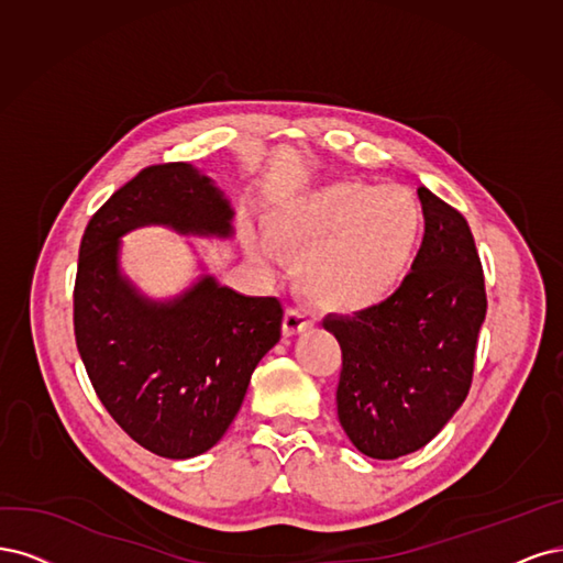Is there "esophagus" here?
Returning a JSON list of instances; mask_svg holds the SVG:
<instances>
[{"label": "esophagus", "mask_w": 563, "mask_h": 563, "mask_svg": "<svg viewBox=\"0 0 563 563\" xmlns=\"http://www.w3.org/2000/svg\"><path fill=\"white\" fill-rule=\"evenodd\" d=\"M308 324H311V318H308L299 308H287L285 318H283V334L285 336H295L299 332H303Z\"/></svg>", "instance_id": "1"}]
</instances>
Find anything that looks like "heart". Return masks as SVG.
I'll list each match as a JSON object with an SVG mask.
<instances>
[{"label":"heart","instance_id":"b5f03b06","mask_svg":"<svg viewBox=\"0 0 563 563\" xmlns=\"http://www.w3.org/2000/svg\"><path fill=\"white\" fill-rule=\"evenodd\" d=\"M268 241L295 262L299 292L324 311L365 313L405 283L423 235V208L405 187L355 179L297 194L268 217ZM252 257L274 264L266 243Z\"/></svg>","mask_w":563,"mask_h":563}]
</instances>
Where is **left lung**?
I'll use <instances>...</instances> for the list:
<instances>
[{
    "label": "left lung",
    "mask_w": 563,
    "mask_h": 563,
    "mask_svg": "<svg viewBox=\"0 0 563 563\" xmlns=\"http://www.w3.org/2000/svg\"><path fill=\"white\" fill-rule=\"evenodd\" d=\"M426 235L411 274L380 306L328 316L341 346L336 413L353 446L393 461L426 446L465 402L486 292L465 217L421 187Z\"/></svg>",
    "instance_id": "obj_1"
}]
</instances>
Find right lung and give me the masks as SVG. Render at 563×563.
Masks as SVG:
<instances>
[{"label":"right lung","instance_id":"1","mask_svg":"<svg viewBox=\"0 0 563 563\" xmlns=\"http://www.w3.org/2000/svg\"><path fill=\"white\" fill-rule=\"evenodd\" d=\"M224 191L191 163L144 168L88 222L75 285V336L112 419L156 456H201L239 413L250 376L280 339L276 297H245L201 274L154 299L121 271V239L142 227L233 239Z\"/></svg>","mask_w":563,"mask_h":563}]
</instances>
